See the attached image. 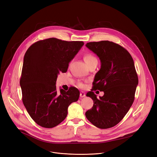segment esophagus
I'll return each instance as SVG.
<instances>
[{
	"label": "esophagus",
	"instance_id": "esophagus-1",
	"mask_svg": "<svg viewBox=\"0 0 157 157\" xmlns=\"http://www.w3.org/2000/svg\"><path fill=\"white\" fill-rule=\"evenodd\" d=\"M79 96H80L81 98H83V97H84L85 96H86V94H85V93H84L82 91H81Z\"/></svg>",
	"mask_w": 157,
	"mask_h": 157
}]
</instances>
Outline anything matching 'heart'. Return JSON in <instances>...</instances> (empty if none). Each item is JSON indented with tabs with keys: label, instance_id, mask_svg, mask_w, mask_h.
Instances as JSON below:
<instances>
[{
	"label": "heart",
	"instance_id": "obj_1",
	"mask_svg": "<svg viewBox=\"0 0 157 157\" xmlns=\"http://www.w3.org/2000/svg\"><path fill=\"white\" fill-rule=\"evenodd\" d=\"M84 59L85 62H86V64H88V66H89L90 64H91V63H94L95 61H97L96 58L91 53H88V54H86V55H85ZM78 86L79 87H81V88H84V84L82 83V82L78 83Z\"/></svg>",
	"mask_w": 157,
	"mask_h": 157
}]
</instances>
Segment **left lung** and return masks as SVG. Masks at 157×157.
Listing matches in <instances>:
<instances>
[{
	"instance_id": "left-lung-1",
	"label": "left lung",
	"mask_w": 157,
	"mask_h": 157,
	"mask_svg": "<svg viewBox=\"0 0 157 157\" xmlns=\"http://www.w3.org/2000/svg\"><path fill=\"white\" fill-rule=\"evenodd\" d=\"M86 46L99 57L101 63L92 90L103 91L104 95L97 98L92 90L86 94L94 104L85 115L95 126L107 129L120 123L132 106L138 75L132 56L120 45L101 40L88 42Z\"/></svg>"
}]
</instances>
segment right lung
I'll return each mask as SVG.
<instances>
[{"mask_svg":"<svg viewBox=\"0 0 157 157\" xmlns=\"http://www.w3.org/2000/svg\"><path fill=\"white\" fill-rule=\"evenodd\" d=\"M84 45L82 41L56 38L39 40L24 55L20 85L22 102L32 119L39 126L51 128L67 117L68 106L77 101L79 91L71 87L58 93V75L66 73L69 62Z\"/></svg>","mask_w":157,"mask_h":157,"instance_id":"right-lung-1","label":"right lung"}]
</instances>
